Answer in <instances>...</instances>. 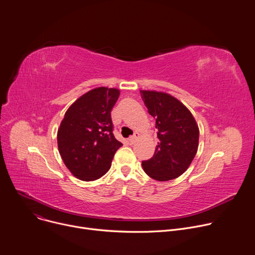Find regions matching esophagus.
<instances>
[{
  "label": "esophagus",
  "instance_id": "esophagus-1",
  "mask_svg": "<svg viewBox=\"0 0 255 255\" xmlns=\"http://www.w3.org/2000/svg\"><path fill=\"white\" fill-rule=\"evenodd\" d=\"M138 138H139V134H138V133L136 132V133H134V135H133V136H131V137L129 138L128 141H129V143H130V144H134V143L137 141Z\"/></svg>",
  "mask_w": 255,
  "mask_h": 255
}]
</instances>
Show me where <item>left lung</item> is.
I'll return each instance as SVG.
<instances>
[{"instance_id":"1","label":"left lung","mask_w":255,"mask_h":255,"mask_svg":"<svg viewBox=\"0 0 255 255\" xmlns=\"http://www.w3.org/2000/svg\"><path fill=\"white\" fill-rule=\"evenodd\" d=\"M148 114L155 118L158 142L151 158L142 161L144 172L156 181L181 176L198 149L199 128L191 112L164 91L140 90Z\"/></svg>"}]
</instances>
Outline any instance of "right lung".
<instances>
[{
    "label": "right lung",
    "mask_w": 255,
    "mask_h": 255,
    "mask_svg": "<svg viewBox=\"0 0 255 255\" xmlns=\"http://www.w3.org/2000/svg\"><path fill=\"white\" fill-rule=\"evenodd\" d=\"M120 90L97 87L78 98L65 113L57 133L65 166L77 179L95 181L111 168L123 144L113 134L111 111Z\"/></svg>",
    "instance_id": "obj_1"
}]
</instances>
